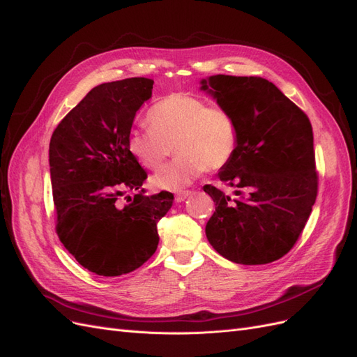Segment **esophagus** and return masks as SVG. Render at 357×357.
Masks as SVG:
<instances>
[{"mask_svg": "<svg viewBox=\"0 0 357 357\" xmlns=\"http://www.w3.org/2000/svg\"><path fill=\"white\" fill-rule=\"evenodd\" d=\"M190 193H192L190 190H181V192L176 193V201H177V202H183L186 198L190 197Z\"/></svg>", "mask_w": 357, "mask_h": 357, "instance_id": "1", "label": "esophagus"}]
</instances>
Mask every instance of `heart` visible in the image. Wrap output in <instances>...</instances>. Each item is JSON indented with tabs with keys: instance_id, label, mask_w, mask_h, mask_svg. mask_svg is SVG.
<instances>
[{
	"instance_id": "obj_1",
	"label": "heart",
	"mask_w": 357,
	"mask_h": 357,
	"mask_svg": "<svg viewBox=\"0 0 357 357\" xmlns=\"http://www.w3.org/2000/svg\"><path fill=\"white\" fill-rule=\"evenodd\" d=\"M150 129H135L128 149L146 169L162 165L174 147L177 158L150 177L158 190L177 192L189 186L204 171L226 167L238 149L240 131L235 116L225 107L188 93H171L149 110Z\"/></svg>"
}]
</instances>
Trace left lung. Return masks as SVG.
<instances>
[{
    "instance_id": "obj_1",
    "label": "left lung",
    "mask_w": 357,
    "mask_h": 357,
    "mask_svg": "<svg viewBox=\"0 0 357 357\" xmlns=\"http://www.w3.org/2000/svg\"><path fill=\"white\" fill-rule=\"evenodd\" d=\"M201 91L235 116L240 131L236 153L218 174L235 198L204 186L215 202L205 235L231 262H274L298 241L317 197L310 119L262 77L210 75Z\"/></svg>"
}]
</instances>
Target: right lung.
<instances>
[{
  "label": "right lung",
  "instance_id": "obj_1",
  "mask_svg": "<svg viewBox=\"0 0 357 357\" xmlns=\"http://www.w3.org/2000/svg\"><path fill=\"white\" fill-rule=\"evenodd\" d=\"M153 80L102 83L62 119L50 138L49 165L56 232L82 266L104 277L128 274L156 252V223L174 195H144L146 171L129 153L137 112ZM126 190L136 192L120 202Z\"/></svg>",
  "mask_w": 357,
  "mask_h": 357
}]
</instances>
